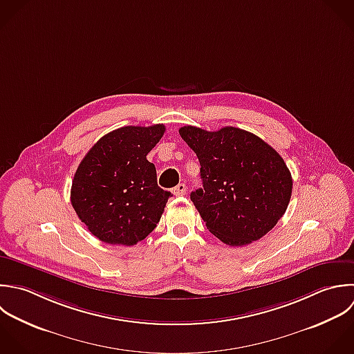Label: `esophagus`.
<instances>
[{"label": "esophagus", "instance_id": "esophagus-1", "mask_svg": "<svg viewBox=\"0 0 354 354\" xmlns=\"http://www.w3.org/2000/svg\"><path fill=\"white\" fill-rule=\"evenodd\" d=\"M186 190H187V189H186V185H185V183H179L176 187L172 189V193L179 197V196H185V194H186Z\"/></svg>", "mask_w": 354, "mask_h": 354}]
</instances>
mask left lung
<instances>
[{
  "label": "left lung",
  "instance_id": "obj_1",
  "mask_svg": "<svg viewBox=\"0 0 354 354\" xmlns=\"http://www.w3.org/2000/svg\"><path fill=\"white\" fill-rule=\"evenodd\" d=\"M182 139L197 154L203 187L190 198L207 229L232 247L269 233L287 211L292 176L283 157L257 135L225 127L205 131L186 125Z\"/></svg>",
  "mask_w": 354,
  "mask_h": 354
}]
</instances>
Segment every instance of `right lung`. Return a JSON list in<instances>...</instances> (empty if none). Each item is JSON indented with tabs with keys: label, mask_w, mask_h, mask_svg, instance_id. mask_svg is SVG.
<instances>
[{
	"label": "right lung",
	"mask_w": 354,
	"mask_h": 354,
	"mask_svg": "<svg viewBox=\"0 0 354 354\" xmlns=\"http://www.w3.org/2000/svg\"><path fill=\"white\" fill-rule=\"evenodd\" d=\"M165 132L162 124L122 127L102 136L80 162L71 205L100 241L135 245L160 222L171 193L157 185L147 153Z\"/></svg>",
	"instance_id": "add662e5"
}]
</instances>
